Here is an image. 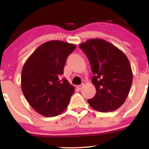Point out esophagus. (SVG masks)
I'll return each mask as SVG.
<instances>
[{
  "instance_id": "1",
  "label": "esophagus",
  "mask_w": 149,
  "mask_h": 149,
  "mask_svg": "<svg viewBox=\"0 0 149 149\" xmlns=\"http://www.w3.org/2000/svg\"><path fill=\"white\" fill-rule=\"evenodd\" d=\"M83 86H84V84H81V85H78V86H77V89H79V90H81L82 88H83Z\"/></svg>"
}]
</instances>
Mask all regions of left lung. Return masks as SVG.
<instances>
[{"label": "left lung", "instance_id": "1", "mask_svg": "<svg viewBox=\"0 0 149 149\" xmlns=\"http://www.w3.org/2000/svg\"><path fill=\"white\" fill-rule=\"evenodd\" d=\"M79 47L89 59L94 74L91 82L97 91L88 102L100 112L118 109L127 99L133 77L127 57L113 44L100 38L88 40Z\"/></svg>", "mask_w": 149, "mask_h": 149}]
</instances>
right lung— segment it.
<instances>
[{
  "label": "right lung",
  "mask_w": 149,
  "mask_h": 149,
  "mask_svg": "<svg viewBox=\"0 0 149 149\" xmlns=\"http://www.w3.org/2000/svg\"><path fill=\"white\" fill-rule=\"evenodd\" d=\"M76 48L59 40L43 43L26 60L22 70V90L33 109L44 116H55L66 109L74 87L63 79L66 60Z\"/></svg>",
  "instance_id": "add662e5"
}]
</instances>
